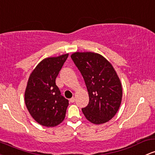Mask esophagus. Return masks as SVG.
<instances>
[{"mask_svg":"<svg viewBox=\"0 0 155 155\" xmlns=\"http://www.w3.org/2000/svg\"><path fill=\"white\" fill-rule=\"evenodd\" d=\"M70 101H71V103H74L75 101V98L74 97H73V98H71V99H70Z\"/></svg>","mask_w":155,"mask_h":155,"instance_id":"esophagus-1","label":"esophagus"}]
</instances>
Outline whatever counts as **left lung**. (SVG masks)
Segmentation results:
<instances>
[{"label":"left lung","mask_w":155,"mask_h":155,"mask_svg":"<svg viewBox=\"0 0 155 155\" xmlns=\"http://www.w3.org/2000/svg\"><path fill=\"white\" fill-rule=\"evenodd\" d=\"M71 57L84 78L89 95V104L81 110L83 114L94 124L109 121L118 112L123 94L113 66L94 52H75Z\"/></svg>","instance_id":"8db88e82"}]
</instances>
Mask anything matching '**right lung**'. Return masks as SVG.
<instances>
[{
  "label": "right lung",
  "instance_id": "add662e5",
  "mask_svg": "<svg viewBox=\"0 0 155 155\" xmlns=\"http://www.w3.org/2000/svg\"><path fill=\"white\" fill-rule=\"evenodd\" d=\"M68 54L42 59L31 73L25 91V104L30 115L42 126L53 127L65 117L68 100L56 85L58 76Z\"/></svg>",
  "mask_w": 155,
  "mask_h": 155
}]
</instances>
